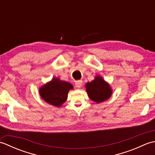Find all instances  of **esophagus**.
Instances as JSON below:
<instances>
[{
  "mask_svg": "<svg viewBox=\"0 0 155 155\" xmlns=\"http://www.w3.org/2000/svg\"><path fill=\"white\" fill-rule=\"evenodd\" d=\"M82 85H83V81H76V83H75L76 87L80 88L82 87Z\"/></svg>",
  "mask_w": 155,
  "mask_h": 155,
  "instance_id": "esophagus-1",
  "label": "esophagus"
}]
</instances>
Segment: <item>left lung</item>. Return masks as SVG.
<instances>
[{
	"label": "left lung",
	"mask_w": 155,
	"mask_h": 155,
	"mask_svg": "<svg viewBox=\"0 0 155 155\" xmlns=\"http://www.w3.org/2000/svg\"><path fill=\"white\" fill-rule=\"evenodd\" d=\"M85 88L88 97L96 103L108 100L113 94V89L109 83L100 75H97L93 81L88 82L85 84Z\"/></svg>",
	"instance_id": "1"
}]
</instances>
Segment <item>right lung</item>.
Masks as SVG:
<instances>
[{
  "label": "right lung",
  "instance_id": "add662e5",
  "mask_svg": "<svg viewBox=\"0 0 155 155\" xmlns=\"http://www.w3.org/2000/svg\"><path fill=\"white\" fill-rule=\"evenodd\" d=\"M74 88L68 82L53 77L39 88V94L46 103L56 107H61L67 99L68 93Z\"/></svg>",
  "mask_w": 155,
  "mask_h": 155
}]
</instances>
